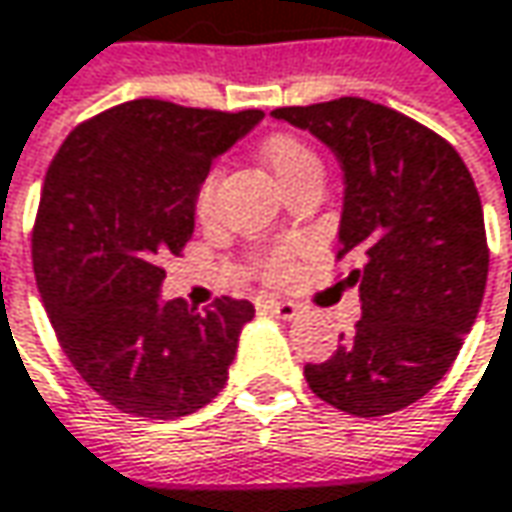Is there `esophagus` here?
<instances>
[{"label": "esophagus", "mask_w": 512, "mask_h": 512, "mask_svg": "<svg viewBox=\"0 0 512 512\" xmlns=\"http://www.w3.org/2000/svg\"><path fill=\"white\" fill-rule=\"evenodd\" d=\"M263 307L272 313L275 318H281V321H292V318H298V307L295 304H289V301H272V298H266L263 301Z\"/></svg>", "instance_id": "obj_1"}]
</instances>
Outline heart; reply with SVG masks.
<instances>
[{"label": "heart", "instance_id": "obj_1", "mask_svg": "<svg viewBox=\"0 0 512 512\" xmlns=\"http://www.w3.org/2000/svg\"><path fill=\"white\" fill-rule=\"evenodd\" d=\"M263 159H266V165L272 170V176L278 179V185H284V182L301 176V173H307V170H321L316 153H313L307 144H301L298 138L292 136L269 138V141L263 144ZM217 185H220V170L214 167V170L202 179L199 194H196V208H199V214H208V211L214 208ZM284 257V252L272 257V266H278Z\"/></svg>", "mask_w": 512, "mask_h": 512}]
</instances>
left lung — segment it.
<instances>
[{"label":"left lung","mask_w":512,"mask_h":512,"mask_svg":"<svg viewBox=\"0 0 512 512\" xmlns=\"http://www.w3.org/2000/svg\"><path fill=\"white\" fill-rule=\"evenodd\" d=\"M342 165L339 257L359 260L362 318L333 359L307 365L313 394L356 417L417 403L452 368L481 310L490 252L475 182L452 144L362 98L286 106Z\"/></svg>","instance_id":"left-lung-1"}]
</instances>
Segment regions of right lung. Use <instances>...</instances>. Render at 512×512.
<instances>
[{"instance_id": "right-lung-1", "label": "right lung", "mask_w": 512, "mask_h": 512, "mask_svg": "<svg viewBox=\"0 0 512 512\" xmlns=\"http://www.w3.org/2000/svg\"><path fill=\"white\" fill-rule=\"evenodd\" d=\"M260 121V109L130 101L80 124L48 167L37 286L77 374L124 414L176 420L226 388L255 307L165 301L159 257L191 240L202 179Z\"/></svg>"}]
</instances>
